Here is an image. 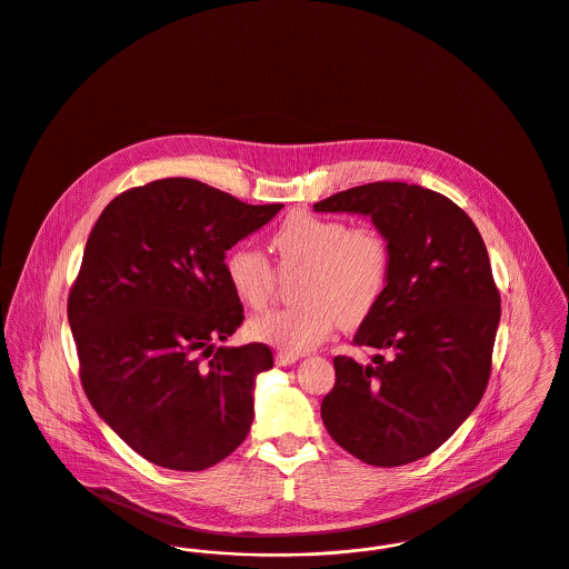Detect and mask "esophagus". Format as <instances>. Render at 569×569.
Wrapping results in <instances>:
<instances>
[{"label": "esophagus", "mask_w": 569, "mask_h": 569, "mask_svg": "<svg viewBox=\"0 0 569 569\" xmlns=\"http://www.w3.org/2000/svg\"><path fill=\"white\" fill-rule=\"evenodd\" d=\"M273 360H276V365H278V367H289V365H296V362L300 360V356H298V353H284V351H278V353L273 356Z\"/></svg>", "instance_id": "obj_1"}]
</instances>
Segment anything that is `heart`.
I'll return each instance as SVG.
<instances>
[{
  "label": "heart",
  "instance_id": "1",
  "mask_svg": "<svg viewBox=\"0 0 569 569\" xmlns=\"http://www.w3.org/2000/svg\"><path fill=\"white\" fill-rule=\"evenodd\" d=\"M271 250L282 273L302 269L289 308L250 319L248 335L284 353H302L345 323L365 319L383 296L390 273V248L376 228H349L337 218L291 213L271 234ZM234 296L263 308L276 287V271L252 248H234L227 259Z\"/></svg>",
  "mask_w": 569,
  "mask_h": 569
}]
</instances>
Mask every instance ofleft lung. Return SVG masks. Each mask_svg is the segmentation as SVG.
Listing matches in <instances>:
<instances>
[{
  "mask_svg": "<svg viewBox=\"0 0 569 569\" xmlns=\"http://www.w3.org/2000/svg\"><path fill=\"white\" fill-rule=\"evenodd\" d=\"M317 213L371 218L390 273L353 342L371 365L337 356L321 418L337 445L392 468L433 453L479 406L492 367L500 296L475 222L438 191L381 181L339 191Z\"/></svg>",
  "mask_w": 569,
  "mask_h": 569,
  "instance_id": "left-lung-1",
  "label": "left lung"
}]
</instances>
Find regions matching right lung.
<instances>
[{"instance_id":"1","label":"right lung","mask_w":569,"mask_h":569,"mask_svg":"<svg viewBox=\"0 0 569 569\" xmlns=\"http://www.w3.org/2000/svg\"><path fill=\"white\" fill-rule=\"evenodd\" d=\"M282 207L159 179L116 196L86 241L69 296L81 383L97 415L161 468L204 470L250 431L257 376L273 356L263 342L216 349L243 321L224 259Z\"/></svg>"}]
</instances>
